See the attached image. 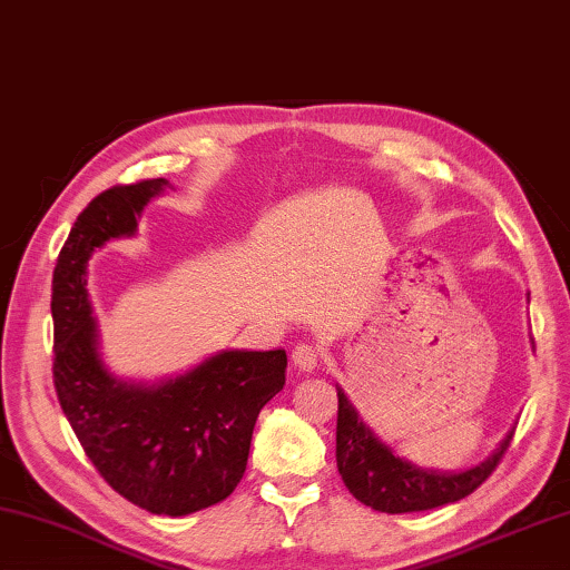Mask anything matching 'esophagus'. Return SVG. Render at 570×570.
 Instances as JSON below:
<instances>
[{"label":"esophagus","instance_id":"1","mask_svg":"<svg viewBox=\"0 0 570 570\" xmlns=\"http://www.w3.org/2000/svg\"><path fill=\"white\" fill-rule=\"evenodd\" d=\"M292 364L298 371H314L318 366V348L314 344H298L292 354Z\"/></svg>","mask_w":570,"mask_h":570}]
</instances>
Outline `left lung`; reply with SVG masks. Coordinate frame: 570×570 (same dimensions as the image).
Wrapping results in <instances>:
<instances>
[{
  "label": "left lung",
  "instance_id": "8db88e82",
  "mask_svg": "<svg viewBox=\"0 0 570 570\" xmlns=\"http://www.w3.org/2000/svg\"><path fill=\"white\" fill-rule=\"evenodd\" d=\"M338 421H336V465L346 489L354 499L381 513L431 511L439 505L456 503L473 493L489 479L513 439V429L505 433L489 459L465 471L421 469L393 451L371 431L358 416L354 403L336 386Z\"/></svg>",
  "mask_w": 570,
  "mask_h": 570
}]
</instances>
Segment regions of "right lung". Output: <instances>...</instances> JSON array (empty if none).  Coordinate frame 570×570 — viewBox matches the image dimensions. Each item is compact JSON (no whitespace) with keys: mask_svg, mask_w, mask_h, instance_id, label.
I'll use <instances>...</instances> for the list:
<instances>
[{"mask_svg":"<svg viewBox=\"0 0 570 570\" xmlns=\"http://www.w3.org/2000/svg\"><path fill=\"white\" fill-rule=\"evenodd\" d=\"M167 186H111L71 226L51 278L55 389L81 449L114 491L149 513L189 515L224 501L242 481L258 411L284 389L286 351L226 348L154 384L107 368L87 264L107 242L137 236L144 206Z\"/></svg>","mask_w":570,"mask_h":570,"instance_id":"1","label":"right lung"}]
</instances>
